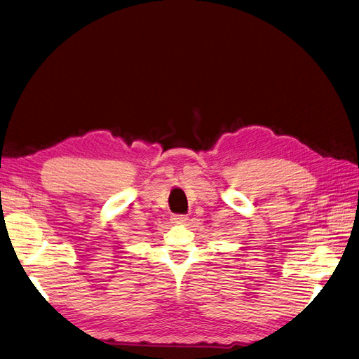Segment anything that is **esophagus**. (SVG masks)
<instances>
[{"instance_id": "1", "label": "esophagus", "mask_w": 359, "mask_h": 359, "mask_svg": "<svg viewBox=\"0 0 359 359\" xmlns=\"http://www.w3.org/2000/svg\"><path fill=\"white\" fill-rule=\"evenodd\" d=\"M171 222L176 223V224H183L188 222V215H182V214H174L171 215Z\"/></svg>"}]
</instances>
